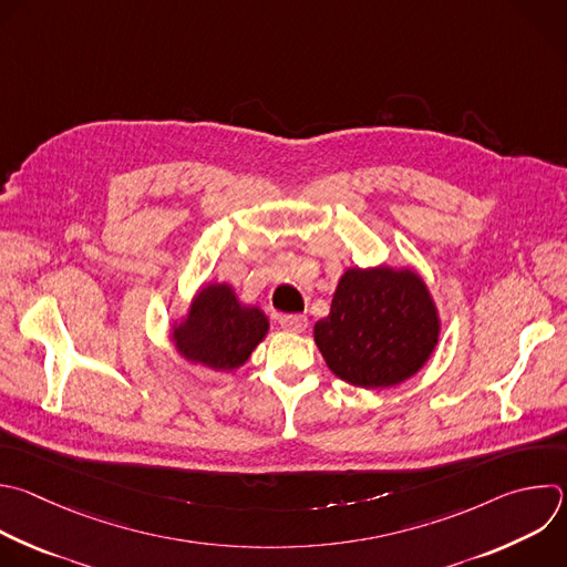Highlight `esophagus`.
<instances>
[{
    "mask_svg": "<svg viewBox=\"0 0 567 567\" xmlns=\"http://www.w3.org/2000/svg\"><path fill=\"white\" fill-rule=\"evenodd\" d=\"M278 322H280V327H282V329H287V331H296V333H300V331H305V329H307V316H300V313H287V316H280V318H278Z\"/></svg>",
    "mask_w": 567,
    "mask_h": 567,
    "instance_id": "34e87169",
    "label": "esophagus"
}]
</instances>
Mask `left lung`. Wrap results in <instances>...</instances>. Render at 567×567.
<instances>
[{
	"label": "left lung",
	"instance_id": "obj_1",
	"mask_svg": "<svg viewBox=\"0 0 567 567\" xmlns=\"http://www.w3.org/2000/svg\"><path fill=\"white\" fill-rule=\"evenodd\" d=\"M316 344L338 379L392 388L414 375L439 342V318L425 282L410 269H347Z\"/></svg>",
	"mask_w": 567,
	"mask_h": 567
}]
</instances>
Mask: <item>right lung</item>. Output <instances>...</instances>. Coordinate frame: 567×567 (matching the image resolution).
<instances>
[{
    "instance_id": "obj_1",
    "label": "right lung",
    "mask_w": 567,
    "mask_h": 567,
    "mask_svg": "<svg viewBox=\"0 0 567 567\" xmlns=\"http://www.w3.org/2000/svg\"><path fill=\"white\" fill-rule=\"evenodd\" d=\"M267 329L269 320L258 307L240 305L229 285H212L175 329V344L188 360L225 371L245 364Z\"/></svg>"
}]
</instances>
